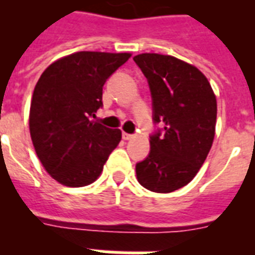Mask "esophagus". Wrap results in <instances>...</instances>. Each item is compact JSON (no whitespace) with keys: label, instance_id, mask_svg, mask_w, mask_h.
Segmentation results:
<instances>
[{"label":"esophagus","instance_id":"esophagus-1","mask_svg":"<svg viewBox=\"0 0 255 255\" xmlns=\"http://www.w3.org/2000/svg\"><path fill=\"white\" fill-rule=\"evenodd\" d=\"M122 138H124L125 141H129V139H131V138H133V134L125 133V131H124V133H122Z\"/></svg>","mask_w":255,"mask_h":255}]
</instances>
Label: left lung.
I'll return each mask as SVG.
<instances>
[{
	"label": "left lung",
	"mask_w": 255,
	"mask_h": 255,
	"mask_svg": "<svg viewBox=\"0 0 255 255\" xmlns=\"http://www.w3.org/2000/svg\"><path fill=\"white\" fill-rule=\"evenodd\" d=\"M149 84L153 122L150 151L135 165L147 190L171 193L194 178L208 157L216 131L217 101L198 69L171 56L143 53L133 58Z\"/></svg>",
	"instance_id": "1"
}]
</instances>
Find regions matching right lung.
Returning a JSON list of instances; mask_svg holds the SVG:
<instances>
[{
    "instance_id": "1",
    "label": "right lung",
    "mask_w": 255,
    "mask_h": 255,
    "mask_svg": "<svg viewBox=\"0 0 255 255\" xmlns=\"http://www.w3.org/2000/svg\"><path fill=\"white\" fill-rule=\"evenodd\" d=\"M129 53L78 52L53 62L35 85L29 128L35 153L65 186L90 185L121 141V130L93 121L106 80Z\"/></svg>"
}]
</instances>
